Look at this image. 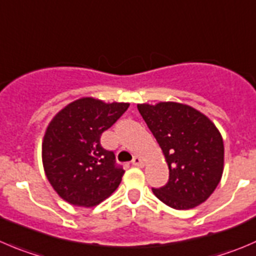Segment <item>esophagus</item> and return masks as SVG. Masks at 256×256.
Wrapping results in <instances>:
<instances>
[{
    "label": "esophagus",
    "mask_w": 256,
    "mask_h": 256,
    "mask_svg": "<svg viewBox=\"0 0 256 256\" xmlns=\"http://www.w3.org/2000/svg\"><path fill=\"white\" fill-rule=\"evenodd\" d=\"M132 165L138 166V168H142V166L145 165V160H144L142 158H140V156H134Z\"/></svg>",
    "instance_id": "1"
}]
</instances>
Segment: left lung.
<instances>
[{"label":"left lung","mask_w":256,"mask_h":256,"mask_svg":"<svg viewBox=\"0 0 256 256\" xmlns=\"http://www.w3.org/2000/svg\"><path fill=\"white\" fill-rule=\"evenodd\" d=\"M141 114L168 166V181L152 192L176 210L202 204L224 171V142L215 124L196 108L180 102L138 104Z\"/></svg>","instance_id":"left-lung-1"}]
</instances>
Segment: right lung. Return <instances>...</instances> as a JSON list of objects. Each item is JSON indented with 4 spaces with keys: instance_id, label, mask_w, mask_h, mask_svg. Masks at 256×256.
<instances>
[{
    "instance_id": "right-lung-1",
    "label": "right lung",
    "mask_w": 256,
    "mask_h": 256,
    "mask_svg": "<svg viewBox=\"0 0 256 256\" xmlns=\"http://www.w3.org/2000/svg\"><path fill=\"white\" fill-rule=\"evenodd\" d=\"M128 105L81 98L50 121L42 140V164L54 190L68 204L95 206L120 185L125 171L115 165V154L101 146L100 138Z\"/></svg>"
}]
</instances>
